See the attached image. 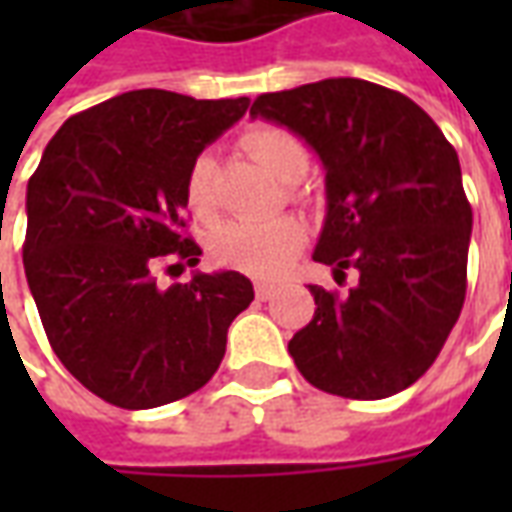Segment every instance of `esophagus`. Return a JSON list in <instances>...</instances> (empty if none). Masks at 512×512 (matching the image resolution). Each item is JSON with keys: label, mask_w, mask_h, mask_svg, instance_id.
<instances>
[{"label": "esophagus", "mask_w": 512, "mask_h": 512, "mask_svg": "<svg viewBox=\"0 0 512 512\" xmlns=\"http://www.w3.org/2000/svg\"><path fill=\"white\" fill-rule=\"evenodd\" d=\"M274 293H277V288H274V285H266V282H257L255 285V296L260 301H268L271 296H274Z\"/></svg>", "instance_id": "34e87169"}]
</instances>
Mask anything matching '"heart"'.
I'll use <instances>...</instances> for the list:
<instances>
[{"label":"heart","instance_id":"heart-1","mask_svg":"<svg viewBox=\"0 0 512 512\" xmlns=\"http://www.w3.org/2000/svg\"><path fill=\"white\" fill-rule=\"evenodd\" d=\"M241 147L255 158L268 175L282 183H296L310 167V153L299 136L282 126L246 128ZM213 158L202 153L191 161L183 183L186 205L194 216L213 213ZM304 249V227L296 219H274V222H227L211 235V257L216 266L233 268L246 277L274 279L282 277Z\"/></svg>","mask_w":512,"mask_h":512}]
</instances>
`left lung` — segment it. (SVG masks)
Returning <instances> with one entry per match:
<instances>
[{"label": "left lung", "instance_id": "1", "mask_svg": "<svg viewBox=\"0 0 512 512\" xmlns=\"http://www.w3.org/2000/svg\"><path fill=\"white\" fill-rule=\"evenodd\" d=\"M252 117L288 126L321 156L326 222L315 260L359 271L356 288L310 285L312 321L288 351L329 395L381 400L428 373L466 299L472 205L441 128L411 98L365 79L257 95Z\"/></svg>", "mask_w": 512, "mask_h": 512}]
</instances>
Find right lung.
<instances>
[{
	"mask_svg": "<svg viewBox=\"0 0 512 512\" xmlns=\"http://www.w3.org/2000/svg\"><path fill=\"white\" fill-rule=\"evenodd\" d=\"M249 98L131 90L68 117L27 186L24 271L54 354L120 408H156L219 370L252 304L238 271L158 288L156 266L200 263L186 235V172ZM172 268V266H169Z\"/></svg>",
	"mask_w": 512,
	"mask_h": 512,
	"instance_id": "obj_1",
	"label": "right lung"
}]
</instances>
